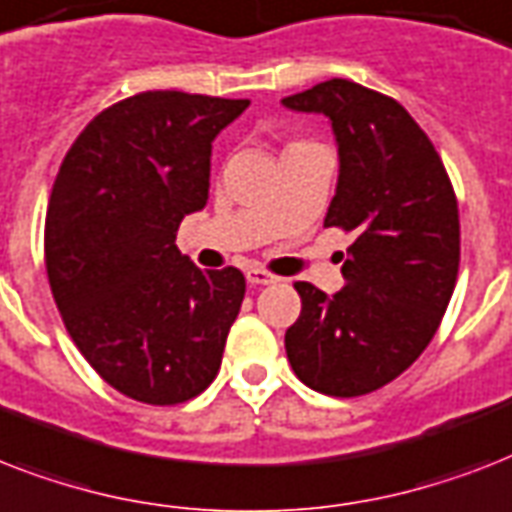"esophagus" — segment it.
Here are the masks:
<instances>
[{
    "mask_svg": "<svg viewBox=\"0 0 512 512\" xmlns=\"http://www.w3.org/2000/svg\"><path fill=\"white\" fill-rule=\"evenodd\" d=\"M247 281L252 284V287H263V284H273V281H279V276L271 271H265V268H249Z\"/></svg>",
    "mask_w": 512,
    "mask_h": 512,
    "instance_id": "34e87169",
    "label": "esophagus"
}]
</instances>
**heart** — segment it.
Here are the masks:
<instances>
[{"instance_id": "heart-1", "label": "heart", "mask_w": 512, "mask_h": 512, "mask_svg": "<svg viewBox=\"0 0 512 512\" xmlns=\"http://www.w3.org/2000/svg\"><path fill=\"white\" fill-rule=\"evenodd\" d=\"M295 143H300V140H295ZM289 146H292V143H289Z\"/></svg>"}]
</instances>
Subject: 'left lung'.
Wrapping results in <instances>:
<instances>
[{
  "instance_id": "8db88e82",
  "label": "left lung",
  "mask_w": 512,
  "mask_h": 512,
  "mask_svg": "<svg viewBox=\"0 0 512 512\" xmlns=\"http://www.w3.org/2000/svg\"><path fill=\"white\" fill-rule=\"evenodd\" d=\"M284 106L332 119L340 180L324 225L356 236L337 295L295 281L303 311L287 358L324 396H364L406 372L444 319L460 271L454 185L420 124L382 92L329 79Z\"/></svg>"
}]
</instances>
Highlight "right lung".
<instances>
[{"label": "right lung", "instance_id": "right-lung-1", "mask_svg": "<svg viewBox=\"0 0 512 512\" xmlns=\"http://www.w3.org/2000/svg\"><path fill=\"white\" fill-rule=\"evenodd\" d=\"M249 100L140 92L68 148L44 220L60 319L87 364L127 398L175 406L209 388L244 300L239 268L180 255V220L207 204L212 140Z\"/></svg>", "mask_w": 512, "mask_h": 512}]
</instances>
